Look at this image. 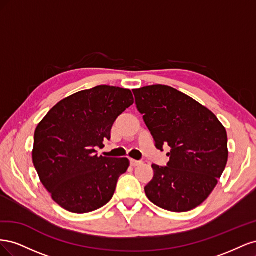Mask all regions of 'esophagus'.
I'll list each match as a JSON object with an SVG mask.
<instances>
[{
    "mask_svg": "<svg viewBox=\"0 0 256 256\" xmlns=\"http://www.w3.org/2000/svg\"><path fill=\"white\" fill-rule=\"evenodd\" d=\"M142 162L141 161H138V160H134V159H130V164L132 166H136L138 164H141Z\"/></svg>",
    "mask_w": 256,
    "mask_h": 256,
    "instance_id": "obj_1",
    "label": "esophagus"
}]
</instances>
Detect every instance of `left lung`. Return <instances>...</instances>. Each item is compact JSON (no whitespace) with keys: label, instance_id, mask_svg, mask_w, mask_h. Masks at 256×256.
<instances>
[{"label":"left lung","instance_id":"obj_1","mask_svg":"<svg viewBox=\"0 0 256 256\" xmlns=\"http://www.w3.org/2000/svg\"><path fill=\"white\" fill-rule=\"evenodd\" d=\"M156 147L168 145V166L152 164L144 188L152 203L174 212H189L210 196L228 164V134L216 116L166 85L132 90Z\"/></svg>","mask_w":256,"mask_h":256}]
</instances>
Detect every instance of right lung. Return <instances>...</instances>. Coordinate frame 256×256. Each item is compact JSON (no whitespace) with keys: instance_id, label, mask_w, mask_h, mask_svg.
Segmentation results:
<instances>
[{"instance_id":"1","label":"right lung","mask_w":256,"mask_h":256,"mask_svg":"<svg viewBox=\"0 0 256 256\" xmlns=\"http://www.w3.org/2000/svg\"><path fill=\"white\" fill-rule=\"evenodd\" d=\"M127 88L99 85L60 100L36 127L32 159L44 187L62 208L86 214L109 203L127 158L98 157L118 116L134 104Z\"/></svg>"}]
</instances>
